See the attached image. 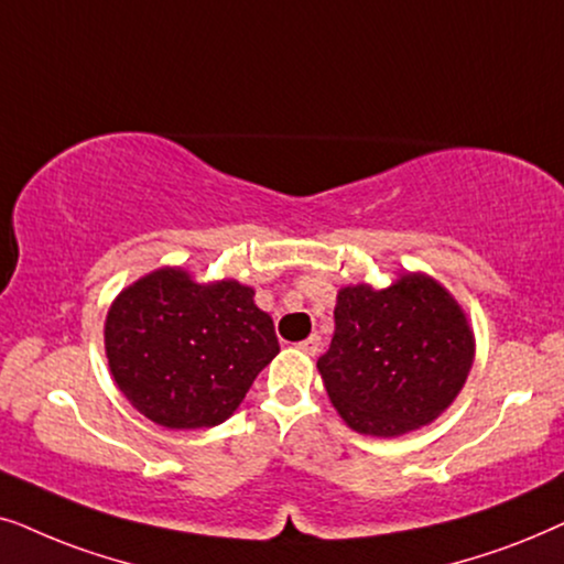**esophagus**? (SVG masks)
Listing matches in <instances>:
<instances>
[{
    "mask_svg": "<svg viewBox=\"0 0 564 564\" xmlns=\"http://www.w3.org/2000/svg\"><path fill=\"white\" fill-rule=\"evenodd\" d=\"M319 345H322L319 335H310V337H306V340L299 343L296 348L302 350V352H306V356H317V352H319Z\"/></svg>",
    "mask_w": 564,
    "mask_h": 564,
    "instance_id": "obj_1",
    "label": "esophagus"
}]
</instances>
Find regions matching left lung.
Wrapping results in <instances>:
<instances>
[{
  "label": "left lung",
  "instance_id": "8db88e82",
  "mask_svg": "<svg viewBox=\"0 0 564 564\" xmlns=\"http://www.w3.org/2000/svg\"><path fill=\"white\" fill-rule=\"evenodd\" d=\"M471 360L475 335L456 299L431 275L408 273L387 289H340L317 369L352 431L394 438L456 400Z\"/></svg>",
  "mask_w": 564,
  "mask_h": 564
}]
</instances>
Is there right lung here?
Wrapping results in <instances>:
<instances>
[{
    "label": "right lung",
    "mask_w": 564,
    "mask_h": 564,
    "mask_svg": "<svg viewBox=\"0 0 564 564\" xmlns=\"http://www.w3.org/2000/svg\"><path fill=\"white\" fill-rule=\"evenodd\" d=\"M252 296L237 281L195 283L180 268L120 291L105 319V352L126 400L172 431L224 423L281 350Z\"/></svg>",
    "instance_id": "obj_1"
}]
</instances>
